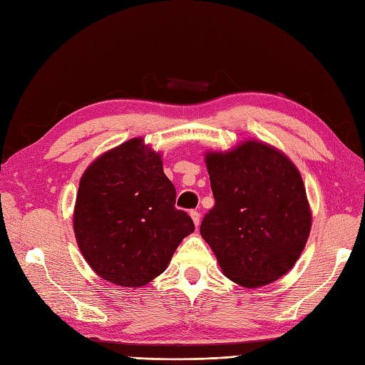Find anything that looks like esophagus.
<instances>
[{
	"label": "esophagus",
	"instance_id": "1",
	"mask_svg": "<svg viewBox=\"0 0 365 365\" xmlns=\"http://www.w3.org/2000/svg\"><path fill=\"white\" fill-rule=\"evenodd\" d=\"M190 217L193 219V224L196 227H200V224H201V215H200V212H196V210H192Z\"/></svg>",
	"mask_w": 365,
	"mask_h": 365
}]
</instances>
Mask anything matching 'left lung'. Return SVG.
Masks as SVG:
<instances>
[{"mask_svg": "<svg viewBox=\"0 0 365 365\" xmlns=\"http://www.w3.org/2000/svg\"><path fill=\"white\" fill-rule=\"evenodd\" d=\"M215 207L201 236L230 280L259 288L279 280L300 257L312 225L302 175L267 143L248 140L207 152Z\"/></svg>", "mask_w": 365, "mask_h": 365, "instance_id": "obj_1", "label": "left lung"}]
</instances>
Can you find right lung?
<instances>
[{
  "label": "right lung",
  "mask_w": 365,
  "mask_h": 365,
  "mask_svg": "<svg viewBox=\"0 0 365 365\" xmlns=\"http://www.w3.org/2000/svg\"><path fill=\"white\" fill-rule=\"evenodd\" d=\"M175 197L160 152L143 138L91 163L79 182L73 228L93 271L125 288H140L164 272L181 240L195 231Z\"/></svg>",
  "instance_id": "1"
}]
</instances>
